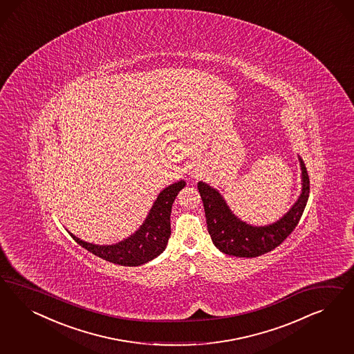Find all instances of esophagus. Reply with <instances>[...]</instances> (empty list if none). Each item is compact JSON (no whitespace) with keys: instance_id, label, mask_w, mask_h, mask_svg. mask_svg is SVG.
I'll list each match as a JSON object with an SVG mask.
<instances>
[{"instance_id":"obj_1","label":"esophagus","mask_w":354,"mask_h":354,"mask_svg":"<svg viewBox=\"0 0 354 354\" xmlns=\"http://www.w3.org/2000/svg\"><path fill=\"white\" fill-rule=\"evenodd\" d=\"M197 176H198V175H196V178H197Z\"/></svg>"}]
</instances>
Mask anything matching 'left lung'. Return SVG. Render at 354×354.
<instances>
[{"mask_svg":"<svg viewBox=\"0 0 354 354\" xmlns=\"http://www.w3.org/2000/svg\"><path fill=\"white\" fill-rule=\"evenodd\" d=\"M302 178L300 197L275 223L268 225H248L239 219L225 204V198L209 184L198 182L197 188L204 203L209 235L215 247L228 256L253 258L279 247L299 225L309 198L310 182L305 163L299 157Z\"/></svg>","mask_w":354,"mask_h":354,"instance_id":"8db88e82","label":"left lung"}]
</instances>
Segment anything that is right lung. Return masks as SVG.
<instances>
[{
	"mask_svg": "<svg viewBox=\"0 0 354 354\" xmlns=\"http://www.w3.org/2000/svg\"><path fill=\"white\" fill-rule=\"evenodd\" d=\"M185 185L184 180L174 183L162 191L150 209L145 222L132 235L113 245H96L80 240L68 232L80 247L97 257L122 266H140L158 257L166 249L171 235L170 215L175 197Z\"/></svg>",
	"mask_w": 354,
	"mask_h": 354,
	"instance_id": "right-lung-1",
	"label": "right lung"
}]
</instances>
